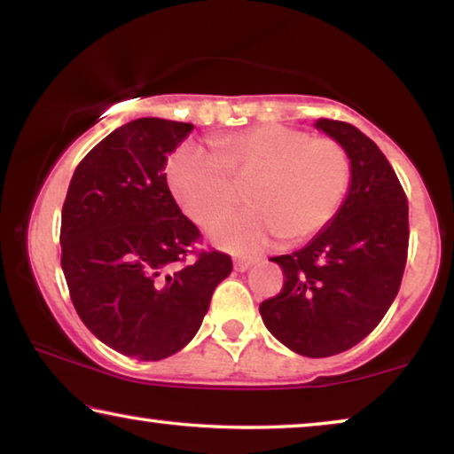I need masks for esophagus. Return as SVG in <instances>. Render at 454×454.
<instances>
[{
	"label": "esophagus",
	"mask_w": 454,
	"mask_h": 454,
	"mask_svg": "<svg viewBox=\"0 0 454 454\" xmlns=\"http://www.w3.org/2000/svg\"><path fill=\"white\" fill-rule=\"evenodd\" d=\"M256 262H258V258H236L234 268L238 272H246V270H250V268L254 266Z\"/></svg>",
	"instance_id": "1"
}]
</instances>
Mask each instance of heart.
<instances>
[{
    "label": "heart",
    "mask_w": 454,
    "mask_h": 454,
    "mask_svg": "<svg viewBox=\"0 0 454 454\" xmlns=\"http://www.w3.org/2000/svg\"><path fill=\"white\" fill-rule=\"evenodd\" d=\"M214 151L182 144L168 162V184L176 202L198 226H208L250 185L255 208L210 226L220 248L258 252L274 238L298 244L322 232L350 184V158L330 137L304 129L262 124L212 140Z\"/></svg>",
    "instance_id": "1"
}]
</instances>
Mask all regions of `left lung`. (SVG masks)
I'll use <instances>...</instances> for the list:
<instances>
[{
  "label": "left lung",
  "instance_id": "8db88e82",
  "mask_svg": "<svg viewBox=\"0 0 454 454\" xmlns=\"http://www.w3.org/2000/svg\"><path fill=\"white\" fill-rule=\"evenodd\" d=\"M314 126L348 153L347 198L304 248L270 258L282 268L284 286L260 304V314L284 347L325 358L371 334L396 298L409 250V204L371 137L347 121L320 118Z\"/></svg>",
  "mask_w": 454,
  "mask_h": 454
}]
</instances>
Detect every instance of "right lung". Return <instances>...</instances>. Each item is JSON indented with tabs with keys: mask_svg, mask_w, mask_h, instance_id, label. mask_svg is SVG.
<instances>
[{
	"mask_svg": "<svg viewBox=\"0 0 454 454\" xmlns=\"http://www.w3.org/2000/svg\"><path fill=\"white\" fill-rule=\"evenodd\" d=\"M192 129L162 118L114 129L75 168L61 208V270L75 312L98 340L137 360L186 347L232 272L218 250L189 258L200 230L168 188V156Z\"/></svg>",
	"mask_w": 454,
	"mask_h": 454,
	"instance_id": "add662e5",
	"label": "right lung"
}]
</instances>
